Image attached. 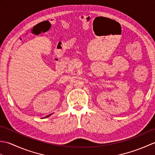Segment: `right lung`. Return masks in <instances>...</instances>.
Wrapping results in <instances>:
<instances>
[{
    "label": "right lung",
    "mask_w": 155,
    "mask_h": 155,
    "mask_svg": "<svg viewBox=\"0 0 155 155\" xmlns=\"http://www.w3.org/2000/svg\"><path fill=\"white\" fill-rule=\"evenodd\" d=\"M51 114H49V115H48V116H47V117H45V118H47V117H48L49 116H51Z\"/></svg>",
    "instance_id": "add662e5"
}]
</instances>
